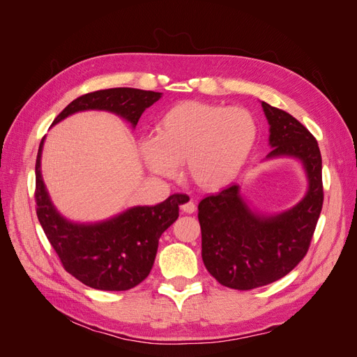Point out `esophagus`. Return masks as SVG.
Returning a JSON list of instances; mask_svg holds the SVG:
<instances>
[{"mask_svg": "<svg viewBox=\"0 0 357 357\" xmlns=\"http://www.w3.org/2000/svg\"><path fill=\"white\" fill-rule=\"evenodd\" d=\"M180 208H181L183 211H185V213H188V214H192V213H195L197 205L193 204L192 201H188V202H185V204H181Z\"/></svg>", "mask_w": 357, "mask_h": 357, "instance_id": "34e87169", "label": "esophagus"}]
</instances>
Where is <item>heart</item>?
<instances>
[{
    "mask_svg": "<svg viewBox=\"0 0 357 357\" xmlns=\"http://www.w3.org/2000/svg\"><path fill=\"white\" fill-rule=\"evenodd\" d=\"M257 139L253 114L244 107L185 101L160 117L156 137L142 143L147 167L172 176L185 164L193 185L214 190L238 177Z\"/></svg>",
    "mask_w": 357,
    "mask_h": 357,
    "instance_id": "obj_1",
    "label": "heart"
}]
</instances>
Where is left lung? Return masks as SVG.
<instances>
[{
  "label": "left lung",
  "instance_id": "1",
  "mask_svg": "<svg viewBox=\"0 0 357 357\" xmlns=\"http://www.w3.org/2000/svg\"><path fill=\"white\" fill-rule=\"evenodd\" d=\"M269 123L268 158L302 162L308 192L294 208L261 215L248 208L240 186L231 185L198 205L202 261L226 287L252 290L287 275L305 257L323 207L321 155L308 129L284 110L262 102Z\"/></svg>",
  "mask_w": 357,
  "mask_h": 357
}]
</instances>
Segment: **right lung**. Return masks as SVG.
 <instances>
[{
  "instance_id": "1",
  "label": "right lung",
  "mask_w": 357,
  "mask_h": 357,
  "mask_svg": "<svg viewBox=\"0 0 357 357\" xmlns=\"http://www.w3.org/2000/svg\"><path fill=\"white\" fill-rule=\"evenodd\" d=\"M160 92L114 88L84 93L63 109L53 125L83 110H105L138 123ZM41 139L36 162L37 218L67 273L98 290H128L139 284L153 266L160 235L178 218L181 195H171L153 207H134L95 225L73 223L55 210L41 178Z\"/></svg>"
}]
</instances>
